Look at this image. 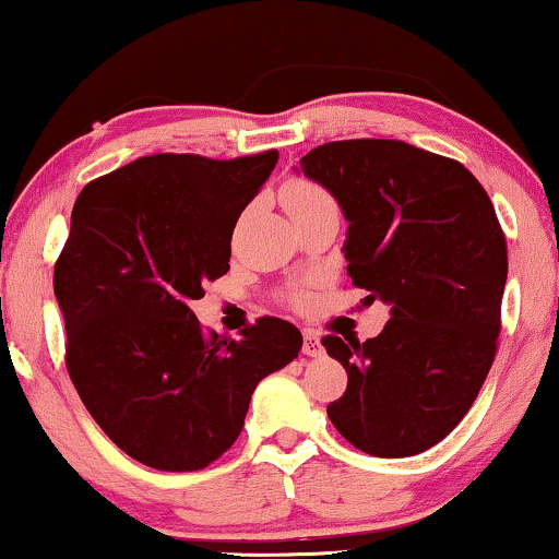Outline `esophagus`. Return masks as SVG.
Listing matches in <instances>:
<instances>
[{
  "label": "esophagus",
  "mask_w": 559,
  "mask_h": 559,
  "mask_svg": "<svg viewBox=\"0 0 559 559\" xmlns=\"http://www.w3.org/2000/svg\"><path fill=\"white\" fill-rule=\"evenodd\" d=\"M304 354L306 356H321L323 354L321 338L316 336V331H304Z\"/></svg>",
  "instance_id": "1"
}]
</instances>
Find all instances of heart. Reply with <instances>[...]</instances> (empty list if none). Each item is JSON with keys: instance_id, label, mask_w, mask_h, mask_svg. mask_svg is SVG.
Returning a JSON list of instances; mask_svg holds the SVG:
<instances>
[{"instance_id": "heart-1", "label": "heart", "mask_w": 559, "mask_h": 559, "mask_svg": "<svg viewBox=\"0 0 559 559\" xmlns=\"http://www.w3.org/2000/svg\"><path fill=\"white\" fill-rule=\"evenodd\" d=\"M283 205H286V211L290 213V218H296V215H304V213H311V211H321V207H336L333 205V198L323 190L321 186H316L313 180H306V178H296L286 182V188H283L281 193Z\"/></svg>"}]
</instances>
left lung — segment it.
Segmentation results:
<instances>
[{
  "label": "left lung",
  "instance_id": "8db88e82",
  "mask_svg": "<svg viewBox=\"0 0 559 559\" xmlns=\"http://www.w3.org/2000/svg\"><path fill=\"white\" fill-rule=\"evenodd\" d=\"M301 170L348 221V278L391 308L364 344L323 336L348 373L329 419L366 454L427 452L472 409L497 354L507 243L492 200L462 163L402 140H336Z\"/></svg>",
  "mask_w": 559,
  "mask_h": 559
}]
</instances>
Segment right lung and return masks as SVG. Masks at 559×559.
Listing matches in <instances>:
<instances>
[{
  "label": "right lung",
  "instance_id": "right-lung-1",
  "mask_svg": "<svg viewBox=\"0 0 559 559\" xmlns=\"http://www.w3.org/2000/svg\"><path fill=\"white\" fill-rule=\"evenodd\" d=\"M276 163L278 150L147 155L74 200L55 263L67 371L99 429L140 464L195 472L218 460L258 381L301 352L288 321L265 316L233 341L190 311L228 273L233 228Z\"/></svg>",
  "mask_w": 559,
  "mask_h": 559
}]
</instances>
